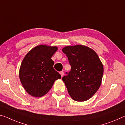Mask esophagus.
I'll use <instances>...</instances> for the list:
<instances>
[{
	"label": "esophagus",
	"mask_w": 125,
	"mask_h": 125,
	"mask_svg": "<svg viewBox=\"0 0 125 125\" xmlns=\"http://www.w3.org/2000/svg\"><path fill=\"white\" fill-rule=\"evenodd\" d=\"M60 74H61V76H63V75H64V72H60Z\"/></svg>",
	"instance_id": "obj_1"
}]
</instances>
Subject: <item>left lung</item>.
Listing matches in <instances>:
<instances>
[{"mask_svg":"<svg viewBox=\"0 0 125 125\" xmlns=\"http://www.w3.org/2000/svg\"><path fill=\"white\" fill-rule=\"evenodd\" d=\"M62 52L71 66L62 78L69 94L75 101H87L101 84L103 66L100 59L94 51L83 45L65 47Z\"/></svg>","mask_w":125,"mask_h":125,"instance_id":"8db88e82","label":"left lung"}]
</instances>
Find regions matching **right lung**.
<instances>
[{"instance_id":"1","label":"right lung","mask_w":125,"mask_h":125,"mask_svg":"<svg viewBox=\"0 0 125 125\" xmlns=\"http://www.w3.org/2000/svg\"><path fill=\"white\" fill-rule=\"evenodd\" d=\"M57 47L39 45L32 49L24 57L20 69V78L26 91L33 97L46 94L55 81L61 76L53 68L51 59Z\"/></svg>"}]
</instances>
